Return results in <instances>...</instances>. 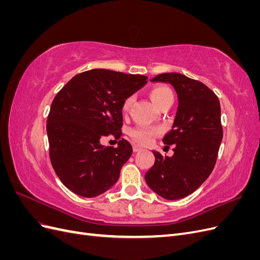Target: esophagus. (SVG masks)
<instances>
[{
	"mask_svg": "<svg viewBox=\"0 0 260 260\" xmlns=\"http://www.w3.org/2000/svg\"><path fill=\"white\" fill-rule=\"evenodd\" d=\"M141 149H142V146L139 145V144H133V152L137 153V152L141 151Z\"/></svg>",
	"mask_w": 260,
	"mask_h": 260,
	"instance_id": "1",
	"label": "esophagus"
}]
</instances>
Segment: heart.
I'll use <instances>...</instances> for the list:
<instances>
[{
  "mask_svg": "<svg viewBox=\"0 0 260 260\" xmlns=\"http://www.w3.org/2000/svg\"><path fill=\"white\" fill-rule=\"evenodd\" d=\"M149 98L153 101V103L157 107H161L164 104H166L167 102L174 100V93L172 91L165 85H156L149 91ZM133 102V98L129 96L123 101L122 103V111L128 112L129 108ZM160 130L158 128L153 127H145V125H139V127L133 128L130 131V136L140 143L147 144L152 142L153 139L159 135Z\"/></svg>",
  "mask_w": 260,
  "mask_h": 260,
  "instance_id": "b5f03b06",
  "label": "heart"
}]
</instances>
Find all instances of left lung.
<instances>
[{"label": "left lung", "mask_w": 260, "mask_h": 260, "mask_svg": "<svg viewBox=\"0 0 260 260\" xmlns=\"http://www.w3.org/2000/svg\"><path fill=\"white\" fill-rule=\"evenodd\" d=\"M151 81L174 86L178 107L171 129L162 138L165 144L175 145L174 155L153 151L154 166L144 178L157 195L180 200L198 190L215 167L222 141L221 109L214 92L182 74L165 73Z\"/></svg>", "instance_id": "1"}]
</instances>
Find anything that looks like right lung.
<instances>
[{
    "label": "right lung",
    "instance_id": "1",
    "mask_svg": "<svg viewBox=\"0 0 260 260\" xmlns=\"http://www.w3.org/2000/svg\"><path fill=\"white\" fill-rule=\"evenodd\" d=\"M147 77L90 69L72 78L54 98L46 121L50 158L67 188L82 198L109 190L132 154L124 139L116 148L101 144L117 138L122 127V103L147 83Z\"/></svg>",
    "mask_w": 260,
    "mask_h": 260
}]
</instances>
